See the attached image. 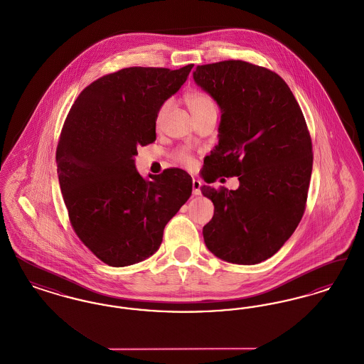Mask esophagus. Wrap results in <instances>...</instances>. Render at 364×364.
Returning <instances> with one entry per match:
<instances>
[{
    "label": "esophagus",
    "instance_id": "obj_1",
    "mask_svg": "<svg viewBox=\"0 0 364 364\" xmlns=\"http://www.w3.org/2000/svg\"><path fill=\"white\" fill-rule=\"evenodd\" d=\"M200 187H202V183L199 180L193 178L192 180V192H193V195H199L200 193Z\"/></svg>",
    "mask_w": 364,
    "mask_h": 364
}]
</instances>
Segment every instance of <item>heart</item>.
Instances as JSON below:
<instances>
[{
    "instance_id": "obj_1",
    "label": "heart",
    "mask_w": 364,
    "mask_h": 364,
    "mask_svg": "<svg viewBox=\"0 0 364 364\" xmlns=\"http://www.w3.org/2000/svg\"><path fill=\"white\" fill-rule=\"evenodd\" d=\"M184 101L188 106L192 116L195 120L210 114V113H215L217 114V105L214 98L203 90H191L186 95H184ZM169 106V102H164L161 105L158 113H156V122H159L161 117L164 116V113L166 112ZM174 161H177L178 164L184 165V166H191L193 164V156L190 150L187 149H178L173 153Z\"/></svg>"
}]
</instances>
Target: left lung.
<instances>
[{
	"label": "left lung",
	"mask_w": 364,
	"mask_h": 364,
	"mask_svg": "<svg viewBox=\"0 0 364 364\" xmlns=\"http://www.w3.org/2000/svg\"><path fill=\"white\" fill-rule=\"evenodd\" d=\"M193 80L223 112L205 172L240 181L236 191L200 188L214 205L206 247L230 263H260L292 236L306 210L312 143L303 112L281 76L247 61L198 65Z\"/></svg>",
	"instance_id": "obj_1"
}]
</instances>
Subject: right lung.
Instances as JSON below:
<instances>
[{
  "label": "right lung",
  "mask_w": 364,
  "mask_h": 364,
  "mask_svg": "<svg viewBox=\"0 0 364 364\" xmlns=\"http://www.w3.org/2000/svg\"><path fill=\"white\" fill-rule=\"evenodd\" d=\"M192 67L107 73L79 94L63 125L55 162L70 225L109 266L151 257L165 225L191 196L187 172L171 168L149 180L135 169L134 156L138 146L156 140V113Z\"/></svg>",
  "instance_id": "right-lung-1"
}]
</instances>
